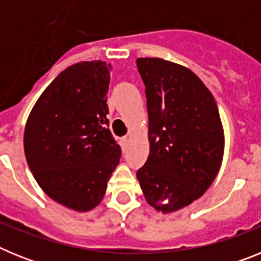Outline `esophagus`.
<instances>
[{"instance_id":"esophagus-1","label":"esophagus","mask_w":261,"mask_h":261,"mask_svg":"<svg viewBox=\"0 0 261 261\" xmlns=\"http://www.w3.org/2000/svg\"><path fill=\"white\" fill-rule=\"evenodd\" d=\"M128 142H129V137L121 138V145H123V146H126V145H128Z\"/></svg>"}]
</instances>
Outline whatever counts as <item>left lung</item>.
Returning a JSON list of instances; mask_svg holds the SVG:
<instances>
[{
  "label": "left lung",
  "mask_w": 261,
  "mask_h": 261,
  "mask_svg": "<svg viewBox=\"0 0 261 261\" xmlns=\"http://www.w3.org/2000/svg\"><path fill=\"white\" fill-rule=\"evenodd\" d=\"M145 85L150 153L141 168L145 199L163 213L205 193L223 155V129L212 93L190 69L162 59H137Z\"/></svg>",
  "instance_id": "obj_1"
}]
</instances>
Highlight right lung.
<instances>
[{
	"label": "right lung",
	"instance_id": "add662e5",
	"mask_svg": "<svg viewBox=\"0 0 261 261\" xmlns=\"http://www.w3.org/2000/svg\"><path fill=\"white\" fill-rule=\"evenodd\" d=\"M110 68L98 60L61 71L38 99L24 129V154L40 188L77 212L102 201L121 156L108 128Z\"/></svg>",
	"mask_w": 261,
	"mask_h": 261
}]
</instances>
